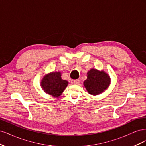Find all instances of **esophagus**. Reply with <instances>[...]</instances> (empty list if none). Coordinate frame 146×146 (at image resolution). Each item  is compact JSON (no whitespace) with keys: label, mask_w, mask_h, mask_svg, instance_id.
<instances>
[{"label":"esophagus","mask_w":146,"mask_h":146,"mask_svg":"<svg viewBox=\"0 0 146 146\" xmlns=\"http://www.w3.org/2000/svg\"><path fill=\"white\" fill-rule=\"evenodd\" d=\"M74 83L76 84V85H78V84L80 83V80H79V79H76V80H74Z\"/></svg>","instance_id":"esophagus-1"}]
</instances>
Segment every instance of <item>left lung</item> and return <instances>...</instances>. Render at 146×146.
<instances>
[{"mask_svg": "<svg viewBox=\"0 0 146 146\" xmlns=\"http://www.w3.org/2000/svg\"><path fill=\"white\" fill-rule=\"evenodd\" d=\"M87 79L84 81L85 86L89 94L96 96L104 92L110 84V77L104 70L91 69L87 72Z\"/></svg>", "mask_w": 146, "mask_h": 146, "instance_id": "8db88e82", "label": "left lung"}]
</instances>
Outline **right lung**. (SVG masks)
I'll return each instance as SVG.
<instances>
[{
	"label": "right lung",
	"mask_w": 146,
	"mask_h": 146,
	"mask_svg": "<svg viewBox=\"0 0 146 146\" xmlns=\"http://www.w3.org/2000/svg\"><path fill=\"white\" fill-rule=\"evenodd\" d=\"M61 76L60 72H52L46 75L41 82L42 90L47 94L56 98L60 96L68 85V82L63 80Z\"/></svg>",
	"instance_id": "obj_1"
}]
</instances>
